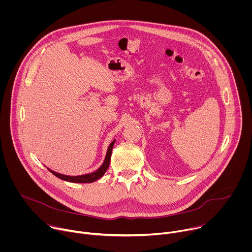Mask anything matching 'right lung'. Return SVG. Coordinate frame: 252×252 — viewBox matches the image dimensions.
Returning <instances> with one entry per match:
<instances>
[{
    "instance_id": "right-lung-1",
    "label": "right lung",
    "mask_w": 252,
    "mask_h": 252,
    "mask_svg": "<svg viewBox=\"0 0 252 252\" xmlns=\"http://www.w3.org/2000/svg\"><path fill=\"white\" fill-rule=\"evenodd\" d=\"M116 142V139H114L112 141V143L110 145L109 149H107V152H106V156H105V158H104V161L103 163L100 165V167L92 172V173H88V174H83V175H77V176H69V175H64V174H61V173H58L56 171H53L52 169L48 168L54 175H56L57 177L63 179V181H65V182H69V183H77V184H89V183H94L95 181H97L98 178H100L104 173L105 171L107 170V168H109V165H110V162H111V156H112V152H113V148H114V145Z\"/></svg>"
}]
</instances>
